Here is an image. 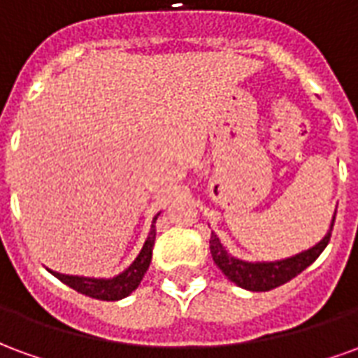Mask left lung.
I'll list each match as a JSON object with an SVG mask.
<instances>
[{"label":"left lung","instance_id":"left-lung-1","mask_svg":"<svg viewBox=\"0 0 358 358\" xmlns=\"http://www.w3.org/2000/svg\"><path fill=\"white\" fill-rule=\"evenodd\" d=\"M334 222L336 217L331 220L330 232L324 236V240L320 243H316L315 248H310L308 251H303L299 255L285 259V261H278V263H245L232 257L217 238V234H210V255L213 261L217 263V266L224 272L228 280H232L234 284H238L243 289H251V292H268L274 289L278 285L289 282L292 278L301 274L303 270L315 263L318 255L322 253L328 241L331 238V230H334Z\"/></svg>","mask_w":358,"mask_h":358}]
</instances>
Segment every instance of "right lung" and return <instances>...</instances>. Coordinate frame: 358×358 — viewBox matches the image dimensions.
I'll list each match as a JSON object with an SVG mask.
<instances>
[{
    "label": "right lung",
    "mask_w": 358,
    "mask_h": 358,
    "mask_svg": "<svg viewBox=\"0 0 358 358\" xmlns=\"http://www.w3.org/2000/svg\"><path fill=\"white\" fill-rule=\"evenodd\" d=\"M155 220L153 218V224H151V232H149L148 240L141 248L140 255L136 257L128 268L118 274V276L110 278V280H94V278H80V276H65V274H59L53 272V276L59 278L63 284L69 287H73L82 295H88L92 299L99 301H118L130 295V293L140 285V282L145 276V272L151 263V251H153V243H155Z\"/></svg>",
    "instance_id": "add662e5"
}]
</instances>
